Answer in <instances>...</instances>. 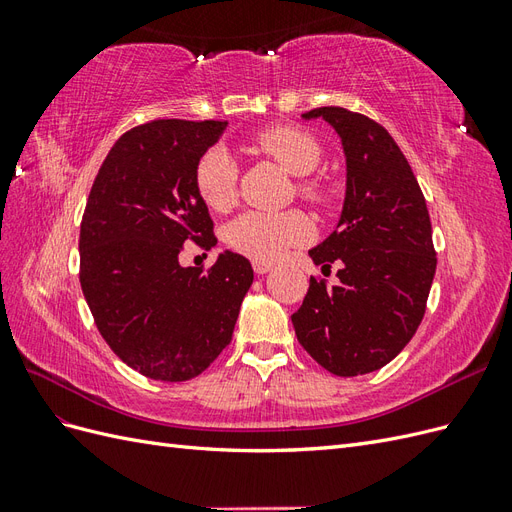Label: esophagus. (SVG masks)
<instances>
[{
  "mask_svg": "<svg viewBox=\"0 0 512 512\" xmlns=\"http://www.w3.org/2000/svg\"><path fill=\"white\" fill-rule=\"evenodd\" d=\"M252 267H254V271L258 275H265V273H269L273 269L271 262H265V260H252Z\"/></svg>",
  "mask_w": 512,
  "mask_h": 512,
  "instance_id": "esophagus-1",
  "label": "esophagus"
}]
</instances>
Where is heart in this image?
Listing matches in <instances>:
<instances>
[{
  "instance_id": "obj_1",
  "label": "heart",
  "mask_w": 512,
  "mask_h": 512,
  "mask_svg": "<svg viewBox=\"0 0 512 512\" xmlns=\"http://www.w3.org/2000/svg\"><path fill=\"white\" fill-rule=\"evenodd\" d=\"M254 147L282 164L297 179V194L312 205H327L329 190L318 179L307 177L320 162L316 138L297 126H271L254 136ZM194 188L200 200L211 209L224 213L237 200V166L220 147L205 151L194 168ZM312 237V224L301 211L262 213L247 211L232 220L224 239L230 250L252 260H277L290 247L303 245Z\"/></svg>"
}]
</instances>
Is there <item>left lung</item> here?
Instances as JSON below:
<instances>
[{
    "label": "left lung",
    "mask_w": 512,
    "mask_h": 512,
    "mask_svg": "<svg viewBox=\"0 0 512 512\" xmlns=\"http://www.w3.org/2000/svg\"><path fill=\"white\" fill-rule=\"evenodd\" d=\"M342 136L348 166L344 211L309 256L339 284L312 275L292 324L299 344L335 376H363L391 363L416 333L436 273L431 220L412 168L380 123L342 106H320Z\"/></svg>",
    "instance_id": "8db88e82"
}]
</instances>
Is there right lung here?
<instances>
[{
    "instance_id": "right-lung-1",
    "label": "right lung",
    "mask_w": 512,
    "mask_h": 512,
    "mask_svg": "<svg viewBox=\"0 0 512 512\" xmlns=\"http://www.w3.org/2000/svg\"><path fill=\"white\" fill-rule=\"evenodd\" d=\"M226 121L153 119L108 151L81 220L79 280L104 342L143 376L185 382L230 344L254 282L250 260L224 252L181 267L183 243H218L194 188L200 156Z\"/></svg>"
}]
</instances>
